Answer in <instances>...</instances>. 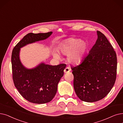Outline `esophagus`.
<instances>
[{
  "label": "esophagus",
  "instance_id": "34e87169",
  "mask_svg": "<svg viewBox=\"0 0 123 123\" xmlns=\"http://www.w3.org/2000/svg\"><path fill=\"white\" fill-rule=\"evenodd\" d=\"M70 71V68H69V67H66V68H65V69H64V72L65 73H67L69 72Z\"/></svg>",
  "mask_w": 123,
  "mask_h": 123
}]
</instances>
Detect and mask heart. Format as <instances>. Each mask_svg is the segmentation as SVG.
<instances>
[{
	"label": "heart",
	"mask_w": 123,
	"mask_h": 123,
	"mask_svg": "<svg viewBox=\"0 0 123 123\" xmlns=\"http://www.w3.org/2000/svg\"><path fill=\"white\" fill-rule=\"evenodd\" d=\"M88 49L87 43L84 40L74 38L65 39L60 44L58 50L61 54L67 56V61L69 63L77 65L81 63ZM53 57L56 59L60 58L57 53L54 52Z\"/></svg>",
	"instance_id": "b5f03b06"
}]
</instances>
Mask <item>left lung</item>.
<instances>
[{
  "label": "left lung",
  "mask_w": 123,
  "mask_h": 123,
  "mask_svg": "<svg viewBox=\"0 0 123 123\" xmlns=\"http://www.w3.org/2000/svg\"><path fill=\"white\" fill-rule=\"evenodd\" d=\"M95 44L80 64L71 67L73 86L81 100L93 103L104 98L115 84L117 67V55L105 36L97 32Z\"/></svg>",
  "instance_id": "1"
}]
</instances>
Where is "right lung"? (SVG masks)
I'll list each match as a JSON object with an SVG mask.
<instances>
[{
    "instance_id": "1",
    "label": "right lung",
    "mask_w": 123,
    "mask_h": 123,
    "mask_svg": "<svg viewBox=\"0 0 123 123\" xmlns=\"http://www.w3.org/2000/svg\"><path fill=\"white\" fill-rule=\"evenodd\" d=\"M52 33H29L18 43L12 50V64L15 87L22 97L31 103L43 104L52 100L56 94L58 84L63 76L66 64L52 66L41 62L34 68H27L20 61V48L46 40Z\"/></svg>"
}]
</instances>
